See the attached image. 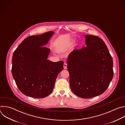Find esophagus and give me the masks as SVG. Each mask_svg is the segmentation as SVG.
Returning <instances> with one entry per match:
<instances>
[{
  "label": "esophagus",
  "instance_id": "34e87169",
  "mask_svg": "<svg viewBox=\"0 0 125 125\" xmlns=\"http://www.w3.org/2000/svg\"><path fill=\"white\" fill-rule=\"evenodd\" d=\"M63 67H64V68L65 69H67V64L66 63H64Z\"/></svg>",
  "mask_w": 125,
  "mask_h": 125
}]
</instances>
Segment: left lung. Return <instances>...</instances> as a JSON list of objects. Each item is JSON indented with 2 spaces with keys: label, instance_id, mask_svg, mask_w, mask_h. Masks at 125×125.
<instances>
[{
  "label": "left lung",
  "instance_id": "8db88e82",
  "mask_svg": "<svg viewBox=\"0 0 125 125\" xmlns=\"http://www.w3.org/2000/svg\"><path fill=\"white\" fill-rule=\"evenodd\" d=\"M86 46L74 49L68 57L67 68L71 90L83 98L102 94L113 77V62L103 41L85 35Z\"/></svg>",
  "mask_w": 125,
  "mask_h": 125
}]
</instances>
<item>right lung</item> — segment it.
I'll list each match as a JSON object with an SVG mask.
<instances>
[{
    "instance_id": "right-lung-1",
    "label": "right lung",
    "mask_w": 125,
    "mask_h": 125,
    "mask_svg": "<svg viewBox=\"0 0 125 125\" xmlns=\"http://www.w3.org/2000/svg\"><path fill=\"white\" fill-rule=\"evenodd\" d=\"M53 33L50 31L29 36L13 53L12 76L18 88L27 96L41 98L49 95L63 69V61L47 60L50 50L44 46Z\"/></svg>"
}]
</instances>
